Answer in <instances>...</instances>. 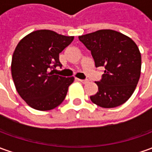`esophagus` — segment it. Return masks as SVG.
<instances>
[{"label": "esophagus", "mask_w": 152, "mask_h": 152, "mask_svg": "<svg viewBox=\"0 0 152 152\" xmlns=\"http://www.w3.org/2000/svg\"><path fill=\"white\" fill-rule=\"evenodd\" d=\"M78 81L83 83H88V79H78Z\"/></svg>", "instance_id": "obj_1"}]
</instances>
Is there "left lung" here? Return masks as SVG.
Wrapping results in <instances>:
<instances>
[{
    "mask_svg": "<svg viewBox=\"0 0 152 152\" xmlns=\"http://www.w3.org/2000/svg\"><path fill=\"white\" fill-rule=\"evenodd\" d=\"M91 51L96 68L104 67L102 79L95 82L98 91L90 97L96 105L111 108L126 102L137 85L142 56L136 43L113 30H100L78 36Z\"/></svg>",
    "mask_w": 152,
    "mask_h": 152,
    "instance_id": "left-lung-1",
    "label": "left lung"
}]
</instances>
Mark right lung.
Masks as SVG:
<instances>
[{
  "mask_svg": "<svg viewBox=\"0 0 152 152\" xmlns=\"http://www.w3.org/2000/svg\"><path fill=\"white\" fill-rule=\"evenodd\" d=\"M74 40V36L39 30L27 34L15 47L11 60V75L23 100L32 108L48 111L64 100L74 77L54 74L61 67L59 54Z\"/></svg>",
  "mask_w": 152,
  "mask_h": 152,
  "instance_id": "right-lung-1",
  "label": "right lung"
}]
</instances>
